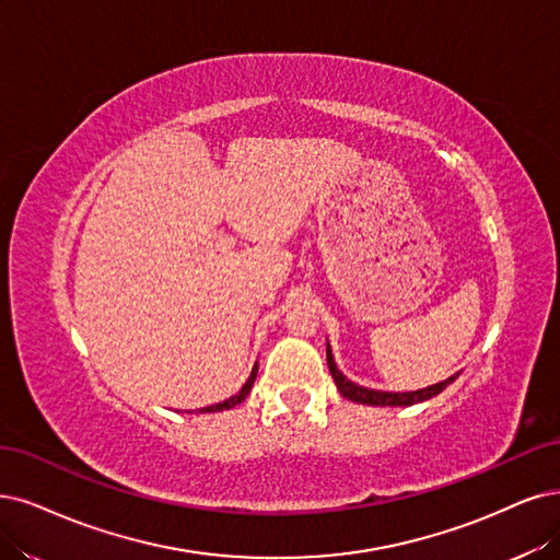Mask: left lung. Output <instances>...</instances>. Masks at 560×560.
Segmentation results:
<instances>
[{
	"label": "left lung",
	"mask_w": 560,
	"mask_h": 560,
	"mask_svg": "<svg viewBox=\"0 0 560 560\" xmlns=\"http://www.w3.org/2000/svg\"><path fill=\"white\" fill-rule=\"evenodd\" d=\"M327 366H329V374H332L337 387L341 395L350 401H358V404H366V406H412V404H420V401H427L431 397H436L439 392H443L454 378L452 376L443 383H436L431 387H424V389H418V392H381V389H369V387H360L355 383H350L341 371L337 369L335 364V358H332V350H329L327 346Z\"/></svg>",
	"instance_id": "1"
}]
</instances>
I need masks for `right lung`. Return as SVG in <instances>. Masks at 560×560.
Returning <instances> with one entry per match:
<instances>
[{"mask_svg":"<svg viewBox=\"0 0 560 560\" xmlns=\"http://www.w3.org/2000/svg\"><path fill=\"white\" fill-rule=\"evenodd\" d=\"M256 374H258V366H254V371H252V376H248V381L244 383V387L237 392V395H233L231 399H225V401H221V404H214V406H207V408H202V412H212V410H228V408H233V406H237V404H242L246 397H248V392H252V387H254V381H256Z\"/></svg>","mask_w":560,"mask_h":560,"instance_id":"1","label":"right lung"}]
</instances>
